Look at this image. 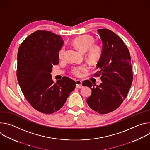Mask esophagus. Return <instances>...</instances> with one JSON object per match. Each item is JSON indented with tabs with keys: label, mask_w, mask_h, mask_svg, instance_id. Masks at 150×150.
Instances as JSON below:
<instances>
[{
	"label": "esophagus",
	"mask_w": 150,
	"mask_h": 150,
	"mask_svg": "<svg viewBox=\"0 0 150 150\" xmlns=\"http://www.w3.org/2000/svg\"><path fill=\"white\" fill-rule=\"evenodd\" d=\"M76 83V88H81L82 87V82L80 80H76L75 81Z\"/></svg>",
	"instance_id": "obj_1"
}]
</instances>
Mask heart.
I'll use <instances>...</instances> for the list:
<instances>
[{
  "instance_id": "1",
  "label": "heart",
  "mask_w": 150,
  "mask_h": 150,
  "mask_svg": "<svg viewBox=\"0 0 150 150\" xmlns=\"http://www.w3.org/2000/svg\"><path fill=\"white\" fill-rule=\"evenodd\" d=\"M94 38L93 36L88 34H84L75 38L72 43L74 46L81 52L85 53L86 52L87 59L92 64L97 63L101 55L102 49L100 45L93 43ZM65 47H62L58 53V57L59 59H62L65 53ZM87 68L85 66H81L79 67L74 68L72 69V73L76 76H80L81 72L85 71Z\"/></svg>"
}]
</instances>
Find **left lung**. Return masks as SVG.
Returning a JSON list of instances; mask_svg holds the SVG:
<instances>
[{
    "mask_svg": "<svg viewBox=\"0 0 150 150\" xmlns=\"http://www.w3.org/2000/svg\"><path fill=\"white\" fill-rule=\"evenodd\" d=\"M97 32L103 43L101 57L97 63L101 83L96 85L88 80L82 82L92 90L87 99L90 108L100 114H106L117 109L131 87L133 74L131 56L123 40L108 29Z\"/></svg>",
    "mask_w": 150,
    "mask_h": 150,
    "instance_id": "8db88e82",
    "label": "left lung"
}]
</instances>
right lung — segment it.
Segmentation results:
<instances>
[{
    "label": "right lung",
    "instance_id": "obj_1",
    "mask_svg": "<svg viewBox=\"0 0 150 150\" xmlns=\"http://www.w3.org/2000/svg\"><path fill=\"white\" fill-rule=\"evenodd\" d=\"M63 38L50 31H36L21 44L16 76L20 88L34 109L45 114L58 111L75 88V82L63 77L54 83L50 74L59 63Z\"/></svg>",
    "mask_w": 150,
    "mask_h": 150
}]
</instances>
